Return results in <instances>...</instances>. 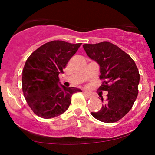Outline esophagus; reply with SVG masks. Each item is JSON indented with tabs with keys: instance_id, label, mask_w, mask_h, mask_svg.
Returning a JSON list of instances; mask_svg holds the SVG:
<instances>
[{
	"instance_id": "esophagus-1",
	"label": "esophagus",
	"mask_w": 155,
	"mask_h": 155,
	"mask_svg": "<svg viewBox=\"0 0 155 155\" xmlns=\"http://www.w3.org/2000/svg\"><path fill=\"white\" fill-rule=\"evenodd\" d=\"M83 93H84V95H85V96L87 97V98H91V94H90V93H88L87 92H86V91H84Z\"/></svg>"
}]
</instances>
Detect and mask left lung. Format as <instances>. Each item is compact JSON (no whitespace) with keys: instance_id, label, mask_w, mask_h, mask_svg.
Wrapping results in <instances>:
<instances>
[{"instance_id":"obj_1","label":"left lung","mask_w":155,"mask_h":155,"mask_svg":"<svg viewBox=\"0 0 155 155\" xmlns=\"http://www.w3.org/2000/svg\"><path fill=\"white\" fill-rule=\"evenodd\" d=\"M83 48L87 56L100 65L103 82L99 90L108 92V98L101 109L91 114L105 123L119 121L131 109L138 95V68L129 54L108 41L85 44Z\"/></svg>"}]
</instances>
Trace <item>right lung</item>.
Wrapping results in <instances>:
<instances>
[{"mask_svg": "<svg viewBox=\"0 0 155 155\" xmlns=\"http://www.w3.org/2000/svg\"><path fill=\"white\" fill-rule=\"evenodd\" d=\"M82 43L71 44L60 40L41 45L28 57L22 72L24 98L36 115L51 118L65 112L71 96L81 90L58 85L59 74Z\"/></svg>", "mask_w": 155, "mask_h": 155, "instance_id": "obj_1", "label": "right lung"}]
</instances>
